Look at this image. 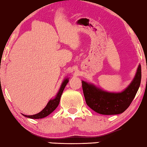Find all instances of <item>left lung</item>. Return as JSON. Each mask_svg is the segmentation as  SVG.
Returning <instances> with one entry per match:
<instances>
[{"label":"left lung","instance_id":"8db88e82","mask_svg":"<svg viewBox=\"0 0 147 147\" xmlns=\"http://www.w3.org/2000/svg\"><path fill=\"white\" fill-rule=\"evenodd\" d=\"M140 81L141 66L139 64L133 80L121 92H108L92 84L84 81H82V83L87 105L97 113L104 115H114L122 113L128 108L135 97Z\"/></svg>","mask_w":147,"mask_h":147}]
</instances>
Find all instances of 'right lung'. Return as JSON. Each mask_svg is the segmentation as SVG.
Listing matches in <instances>:
<instances>
[{
  "mask_svg": "<svg viewBox=\"0 0 147 147\" xmlns=\"http://www.w3.org/2000/svg\"><path fill=\"white\" fill-rule=\"evenodd\" d=\"M68 82H69L68 78H66V79L63 80V83H62L61 87H60L59 90V92H57L55 98L52 100H50L49 102L47 103V106L43 108V110H41V111L39 112L38 114H34V115L27 116V115H25V114H23V116H25V117L32 118V119H39V118H45L48 115H49L51 112H53L54 110L56 109V108L57 107L58 105H59L61 94L63 93V90L65 89V87L66 86V85H67Z\"/></svg>",
  "mask_w": 147,
  "mask_h": 147,
  "instance_id": "right-lung-1",
  "label": "right lung"
}]
</instances>
